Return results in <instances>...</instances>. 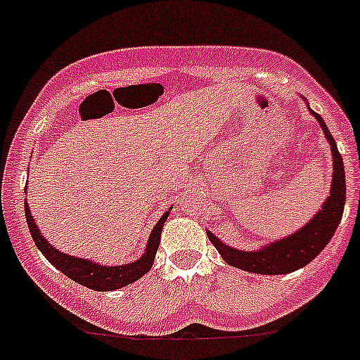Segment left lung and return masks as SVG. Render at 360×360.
Wrapping results in <instances>:
<instances>
[{
  "mask_svg": "<svg viewBox=\"0 0 360 360\" xmlns=\"http://www.w3.org/2000/svg\"><path fill=\"white\" fill-rule=\"evenodd\" d=\"M311 114L318 120L323 128L328 143L331 145V155H333V179H331L330 196L323 203L321 210L309 220L304 227L299 229L294 234L278 239L276 243L263 246L258 251H240L227 246L222 240L217 239L212 232H207L208 239L220 252L225 263L239 270L251 271V274L262 275H285L290 271L299 270L311 263L319 255L330 239L333 238L338 224L343 215L345 207V171H343V160L338 152L333 136L328 131L325 121L313 109Z\"/></svg>",
  "mask_w": 360,
  "mask_h": 360,
  "instance_id": "8db88e82",
  "label": "left lung"
}]
</instances>
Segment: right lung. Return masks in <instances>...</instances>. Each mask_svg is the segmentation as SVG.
<instances>
[{
    "instance_id": "1",
    "label": "right lung",
    "mask_w": 360,
    "mask_h": 360,
    "mask_svg": "<svg viewBox=\"0 0 360 360\" xmlns=\"http://www.w3.org/2000/svg\"><path fill=\"white\" fill-rule=\"evenodd\" d=\"M167 217L169 212H165L164 215L160 217L159 222L155 224L153 231L150 232L148 244L140 259H136V262L133 263L120 264V266H104V264H98L96 262H90V259L84 258H75V256L66 255V252L56 250V248H54L49 240L44 239V236L41 234L32 213H30L29 203L25 201L27 225H29V231L30 234H32V239L35 246H37V250L46 256L47 262L54 264V266H56L61 274L68 276V278L75 280V282L80 283V285L86 287V289L98 292L121 289V287L136 282L138 278H141V276L147 274L150 268H152L155 252L159 250L162 227H164V222L167 220Z\"/></svg>"
}]
</instances>
